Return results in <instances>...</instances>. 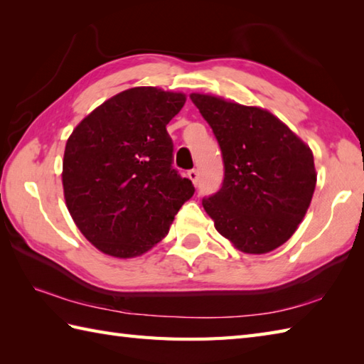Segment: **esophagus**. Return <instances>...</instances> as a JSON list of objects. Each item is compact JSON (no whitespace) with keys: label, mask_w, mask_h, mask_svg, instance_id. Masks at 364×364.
Listing matches in <instances>:
<instances>
[{"label":"esophagus","mask_w":364,"mask_h":364,"mask_svg":"<svg viewBox=\"0 0 364 364\" xmlns=\"http://www.w3.org/2000/svg\"><path fill=\"white\" fill-rule=\"evenodd\" d=\"M188 178H189V180H191L192 183L197 184V181H198V170H196V168L189 170V172H188Z\"/></svg>","instance_id":"34e87169"}]
</instances>
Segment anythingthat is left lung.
I'll use <instances>...</instances> for the list:
<instances>
[{
    "mask_svg": "<svg viewBox=\"0 0 364 364\" xmlns=\"http://www.w3.org/2000/svg\"><path fill=\"white\" fill-rule=\"evenodd\" d=\"M218 139L222 188L203 198L214 227L237 250L261 255L284 244L304 220L316 188L305 145L274 114L219 97L191 94Z\"/></svg>",
    "mask_w": 364,
    "mask_h": 364,
    "instance_id": "1",
    "label": "left lung"
}]
</instances>
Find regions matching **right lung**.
<instances>
[{
    "instance_id": "right-lung-1",
    "label": "right lung",
    "mask_w": 364,
    "mask_h": 364,
    "mask_svg": "<svg viewBox=\"0 0 364 364\" xmlns=\"http://www.w3.org/2000/svg\"><path fill=\"white\" fill-rule=\"evenodd\" d=\"M186 97L133 87L92 111L68 137L64 197L76 227L98 250L133 258L168 233L194 184L172 167L167 123Z\"/></svg>"
}]
</instances>
